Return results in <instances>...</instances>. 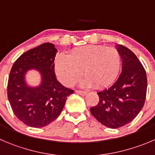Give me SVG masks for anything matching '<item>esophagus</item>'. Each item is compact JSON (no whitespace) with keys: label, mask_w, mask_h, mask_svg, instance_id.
<instances>
[{"label":"esophagus","mask_w":155,"mask_h":155,"mask_svg":"<svg viewBox=\"0 0 155 155\" xmlns=\"http://www.w3.org/2000/svg\"><path fill=\"white\" fill-rule=\"evenodd\" d=\"M76 92L81 95H85L87 94V92H86V91H82V90H76Z\"/></svg>","instance_id":"esophagus-1"}]
</instances>
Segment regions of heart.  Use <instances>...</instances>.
<instances>
[{
    "mask_svg": "<svg viewBox=\"0 0 155 155\" xmlns=\"http://www.w3.org/2000/svg\"><path fill=\"white\" fill-rule=\"evenodd\" d=\"M121 66L119 52L103 45H89L71 50L69 56L58 55L55 60V71L60 82L66 86L75 84L84 70V86L105 87L118 76Z\"/></svg>",
    "mask_w": 155,
    "mask_h": 155,
    "instance_id": "1",
    "label": "heart"
}]
</instances>
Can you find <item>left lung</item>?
<instances>
[{
	"instance_id": "left-lung-1",
	"label": "left lung",
	"mask_w": 155,
	"mask_h": 155,
	"mask_svg": "<svg viewBox=\"0 0 155 155\" xmlns=\"http://www.w3.org/2000/svg\"><path fill=\"white\" fill-rule=\"evenodd\" d=\"M122 71L116 82L98 92L99 102L90 108L92 115L105 126L118 128L131 122L144 106L147 94V76L135 54L118 45Z\"/></svg>"
}]
</instances>
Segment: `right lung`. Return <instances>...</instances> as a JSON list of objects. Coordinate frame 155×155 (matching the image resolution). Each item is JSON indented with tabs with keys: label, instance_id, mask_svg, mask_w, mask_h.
<instances>
[{
	"label": "right lung",
	"instance_id": "obj_1",
	"mask_svg": "<svg viewBox=\"0 0 155 155\" xmlns=\"http://www.w3.org/2000/svg\"><path fill=\"white\" fill-rule=\"evenodd\" d=\"M56 52L54 44L43 43L23 53L10 72L8 100L14 115L28 126L42 128L54 121L61 113L68 96L74 92L56 79ZM30 68L41 73L42 82L38 87H29L25 83L24 75Z\"/></svg>",
	"mask_w": 155,
	"mask_h": 155
}]
</instances>
